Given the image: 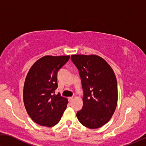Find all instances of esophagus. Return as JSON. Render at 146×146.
<instances>
[{"label":"esophagus","mask_w":146,"mask_h":146,"mask_svg":"<svg viewBox=\"0 0 146 146\" xmlns=\"http://www.w3.org/2000/svg\"><path fill=\"white\" fill-rule=\"evenodd\" d=\"M73 100V97H69V98H68L69 102H72Z\"/></svg>","instance_id":"esophagus-1"}]
</instances>
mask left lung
I'll list each match as a JSON object with an SVG mask.
<instances>
[{"label":"left lung","mask_w":146,"mask_h":146,"mask_svg":"<svg viewBox=\"0 0 146 146\" xmlns=\"http://www.w3.org/2000/svg\"><path fill=\"white\" fill-rule=\"evenodd\" d=\"M83 90V106L77 112L83 126L95 129L107 123L116 108L118 88L111 67L98 55H72Z\"/></svg>","instance_id":"1"}]
</instances>
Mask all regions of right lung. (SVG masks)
<instances>
[{
  "instance_id": "obj_1",
  "label": "right lung",
  "mask_w": 146,
  "mask_h": 146,
  "mask_svg": "<svg viewBox=\"0 0 146 146\" xmlns=\"http://www.w3.org/2000/svg\"><path fill=\"white\" fill-rule=\"evenodd\" d=\"M69 57H43L35 62L26 76L23 91L24 106L32 120L40 126H55L66 109L67 98L54 93L57 88V73Z\"/></svg>"
}]
</instances>
